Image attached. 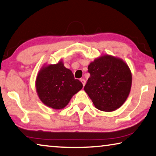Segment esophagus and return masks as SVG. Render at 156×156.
<instances>
[{
    "label": "esophagus",
    "mask_w": 156,
    "mask_h": 156,
    "mask_svg": "<svg viewBox=\"0 0 156 156\" xmlns=\"http://www.w3.org/2000/svg\"><path fill=\"white\" fill-rule=\"evenodd\" d=\"M80 82L82 83V84H83V87L85 85V83H86V81H85V79H83V78H82V79H80Z\"/></svg>",
    "instance_id": "esophagus-1"
}]
</instances>
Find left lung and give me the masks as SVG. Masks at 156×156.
Masks as SVG:
<instances>
[{"mask_svg":"<svg viewBox=\"0 0 156 156\" xmlns=\"http://www.w3.org/2000/svg\"><path fill=\"white\" fill-rule=\"evenodd\" d=\"M90 77L84 90L98 110L112 112L129 96L132 73L122 59L104 54L88 66Z\"/></svg>","mask_w":156,"mask_h":156,"instance_id":"8db88e82","label":"left lung"}]
</instances>
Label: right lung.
I'll return each instance as SVG.
<instances>
[{
  "instance_id": "obj_1",
  "label": "right lung",
  "mask_w": 156,
  "mask_h": 156,
  "mask_svg": "<svg viewBox=\"0 0 156 156\" xmlns=\"http://www.w3.org/2000/svg\"><path fill=\"white\" fill-rule=\"evenodd\" d=\"M35 87L39 99L44 105L62 110L83 88V84L74 78L72 71L60 60L55 65H43L37 75Z\"/></svg>"
}]
</instances>
